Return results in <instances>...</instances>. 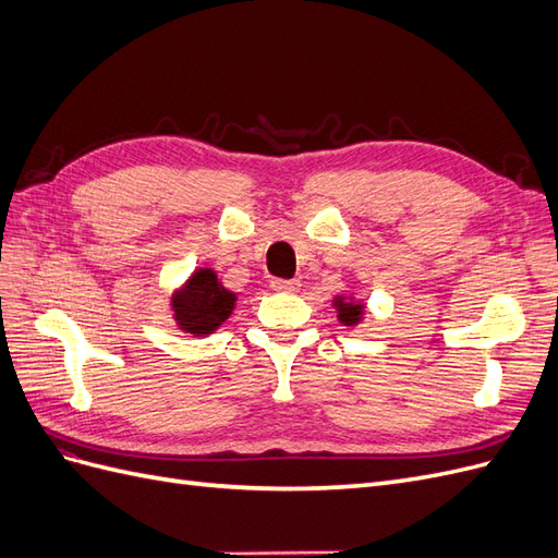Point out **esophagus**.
Here are the masks:
<instances>
[{
  "label": "esophagus",
  "mask_w": 558,
  "mask_h": 558,
  "mask_svg": "<svg viewBox=\"0 0 558 558\" xmlns=\"http://www.w3.org/2000/svg\"><path fill=\"white\" fill-rule=\"evenodd\" d=\"M269 289L277 293H295L300 289L298 279H272L269 281Z\"/></svg>",
  "instance_id": "1"
}]
</instances>
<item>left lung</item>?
<instances>
[{
  "label": "left lung",
  "instance_id": "left-lung-1",
  "mask_svg": "<svg viewBox=\"0 0 558 558\" xmlns=\"http://www.w3.org/2000/svg\"><path fill=\"white\" fill-rule=\"evenodd\" d=\"M332 305L337 310V318L342 320L344 326H359L361 318H363V302H353V300H347L344 295H337L332 300Z\"/></svg>",
  "mask_w": 558,
  "mask_h": 558
}]
</instances>
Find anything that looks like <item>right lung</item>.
I'll return each mask as SVG.
<instances>
[{
	"label": "right lung",
	"mask_w": 558,
	"mask_h": 558,
	"mask_svg": "<svg viewBox=\"0 0 558 558\" xmlns=\"http://www.w3.org/2000/svg\"><path fill=\"white\" fill-rule=\"evenodd\" d=\"M234 302H238V295L218 281L214 269L199 267L172 295V314L183 332L202 337L228 320Z\"/></svg>",
	"instance_id": "right-lung-1"
}]
</instances>
